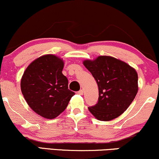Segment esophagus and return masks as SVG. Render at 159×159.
<instances>
[{
    "mask_svg": "<svg viewBox=\"0 0 159 159\" xmlns=\"http://www.w3.org/2000/svg\"><path fill=\"white\" fill-rule=\"evenodd\" d=\"M78 95H82L84 94V91H83V89H81V90H79L78 92Z\"/></svg>",
    "mask_w": 159,
    "mask_h": 159,
    "instance_id": "34e87169",
    "label": "esophagus"
}]
</instances>
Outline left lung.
<instances>
[{
    "mask_svg": "<svg viewBox=\"0 0 159 159\" xmlns=\"http://www.w3.org/2000/svg\"><path fill=\"white\" fill-rule=\"evenodd\" d=\"M98 87V101L88 107L95 118L108 121L127 110L138 93V74L127 63L107 55L83 61Z\"/></svg>",
    "mask_w": 159,
    "mask_h": 159,
    "instance_id": "obj_1",
    "label": "left lung"
}]
</instances>
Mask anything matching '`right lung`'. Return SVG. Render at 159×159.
I'll return each instance as SVG.
<instances>
[{
    "instance_id": "add662e5",
    "label": "right lung",
    "mask_w": 159,
    "mask_h": 159,
    "mask_svg": "<svg viewBox=\"0 0 159 159\" xmlns=\"http://www.w3.org/2000/svg\"><path fill=\"white\" fill-rule=\"evenodd\" d=\"M64 65L56 55H42L29 65L20 80L22 94L30 107L47 119L64 112L75 95L62 73Z\"/></svg>"
}]
</instances>
